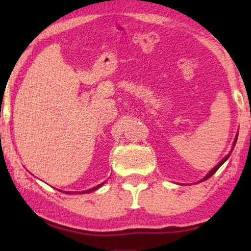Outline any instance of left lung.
Returning a JSON list of instances; mask_svg holds the SVG:
<instances>
[{"mask_svg":"<svg viewBox=\"0 0 251 251\" xmlns=\"http://www.w3.org/2000/svg\"><path fill=\"white\" fill-rule=\"evenodd\" d=\"M236 142H237V137H236V138H235V142H234V146H235V144H236ZM234 146H232V149H234ZM230 153H231V152H230ZM230 153H229V154H226V157H224V158H223V159H222V160H221V162H220V163H218V164H217V165H216V166H215V168H214V169H212V170H211V171H210V172H209V174H208V175H206V176H205V177H204V178H203V179H201L200 181H204V180L209 179V178H210V177H211V176H212V175H214V174H215V172H216V171H217V170H218V169H220L222 165H223V163H224V162H226V160H227V158H229V157H230Z\"/></svg>","mask_w":251,"mask_h":251,"instance_id":"8db88e82","label":"left lung"}]
</instances>
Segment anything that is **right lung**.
Segmentation results:
<instances>
[{
  "instance_id": "obj_1",
  "label": "right lung",
  "mask_w": 251,
  "mask_h": 251,
  "mask_svg": "<svg viewBox=\"0 0 251 251\" xmlns=\"http://www.w3.org/2000/svg\"><path fill=\"white\" fill-rule=\"evenodd\" d=\"M103 185V183H101V184H99V185H97L96 188H93V189H89V190H86V191H82V192H79V194H87V192H92V191H94V190H97V189H99L100 186H102ZM66 194H72V192H66Z\"/></svg>"
}]
</instances>
